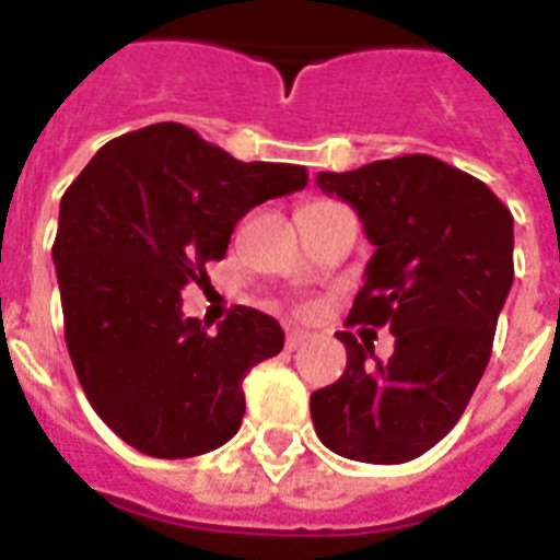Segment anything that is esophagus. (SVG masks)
Instances as JSON below:
<instances>
[{
	"label": "esophagus",
	"mask_w": 560,
	"mask_h": 560,
	"mask_svg": "<svg viewBox=\"0 0 560 560\" xmlns=\"http://www.w3.org/2000/svg\"><path fill=\"white\" fill-rule=\"evenodd\" d=\"M307 340H311V334L302 331V328H290V331H288V340H284V346H288L290 351H296L299 346H305Z\"/></svg>",
	"instance_id": "esophagus-1"
}]
</instances>
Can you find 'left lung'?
Returning <instances> with one entry per match:
<instances>
[{
    "mask_svg": "<svg viewBox=\"0 0 560 560\" xmlns=\"http://www.w3.org/2000/svg\"><path fill=\"white\" fill-rule=\"evenodd\" d=\"M316 183L354 206L374 244L349 323L386 325L395 354L377 360L337 331L349 363L311 395V418L346 459L400 465L451 433L486 372L514 281V218L482 179L427 153Z\"/></svg>",
    "mask_w": 560,
    "mask_h": 560,
    "instance_id": "1",
    "label": "left lung"
}]
</instances>
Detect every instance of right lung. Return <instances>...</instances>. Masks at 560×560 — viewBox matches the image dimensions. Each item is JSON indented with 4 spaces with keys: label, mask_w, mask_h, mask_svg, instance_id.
<instances>
[{
    "label": "right lung",
    "mask_w": 560,
    "mask_h": 560,
    "mask_svg": "<svg viewBox=\"0 0 560 560\" xmlns=\"http://www.w3.org/2000/svg\"><path fill=\"white\" fill-rule=\"evenodd\" d=\"M307 186L302 165L241 162L177 121L101 148L60 200L51 258L66 349L92 409L139 453L188 459L226 444L244 377L284 331L235 307L206 331L183 288L209 281L246 211Z\"/></svg>",
    "instance_id": "add662e5"
}]
</instances>
